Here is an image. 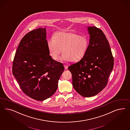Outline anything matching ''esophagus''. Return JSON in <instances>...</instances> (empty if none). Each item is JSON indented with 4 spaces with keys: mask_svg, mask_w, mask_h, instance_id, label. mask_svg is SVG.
<instances>
[{
    "mask_svg": "<svg viewBox=\"0 0 130 130\" xmlns=\"http://www.w3.org/2000/svg\"><path fill=\"white\" fill-rule=\"evenodd\" d=\"M64 68H65V69H67L68 68V66H67V65H65V64L64 65Z\"/></svg>",
    "mask_w": 130,
    "mask_h": 130,
    "instance_id": "34e87169",
    "label": "esophagus"
}]
</instances>
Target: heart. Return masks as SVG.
<instances>
[{
	"instance_id": "heart-1",
	"label": "heart",
	"mask_w": 130,
	"mask_h": 130,
	"mask_svg": "<svg viewBox=\"0 0 130 130\" xmlns=\"http://www.w3.org/2000/svg\"><path fill=\"white\" fill-rule=\"evenodd\" d=\"M89 44L86 36L73 32H60L47 42L48 52L52 59L57 60L61 52V60L78 61L86 54Z\"/></svg>"
}]
</instances>
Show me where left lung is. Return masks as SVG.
Returning <instances> with one entry per match:
<instances>
[{"instance_id":"1","label":"left lung","mask_w":130,"mask_h":130,"mask_svg":"<svg viewBox=\"0 0 130 130\" xmlns=\"http://www.w3.org/2000/svg\"><path fill=\"white\" fill-rule=\"evenodd\" d=\"M87 27L90 41L86 54L68 69L71 73L72 85L76 91L83 97H91L106 86L114 59L102 30L94 26Z\"/></svg>"}]
</instances>
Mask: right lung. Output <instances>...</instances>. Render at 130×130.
I'll use <instances>...</instances> for the list:
<instances>
[{"label": "right lung", "mask_w": 130, "mask_h": 130, "mask_svg": "<svg viewBox=\"0 0 130 130\" xmlns=\"http://www.w3.org/2000/svg\"><path fill=\"white\" fill-rule=\"evenodd\" d=\"M46 28L28 32L21 40L13 62L12 72L25 94L42 101L57 90L64 68L52 59L47 48Z\"/></svg>", "instance_id": "add662e5"}]
</instances>
